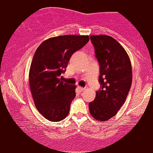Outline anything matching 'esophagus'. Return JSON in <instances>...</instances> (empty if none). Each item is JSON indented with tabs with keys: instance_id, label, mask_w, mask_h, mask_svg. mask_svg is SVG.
Instances as JSON below:
<instances>
[{
	"instance_id": "34e87169",
	"label": "esophagus",
	"mask_w": 153,
	"mask_h": 153,
	"mask_svg": "<svg viewBox=\"0 0 153 153\" xmlns=\"http://www.w3.org/2000/svg\"><path fill=\"white\" fill-rule=\"evenodd\" d=\"M77 88H78V89L80 91H84L86 89V88H83V87H81V86H78V87H77Z\"/></svg>"
}]
</instances>
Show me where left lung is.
I'll use <instances>...</instances> for the list:
<instances>
[{
  "mask_svg": "<svg viewBox=\"0 0 153 153\" xmlns=\"http://www.w3.org/2000/svg\"><path fill=\"white\" fill-rule=\"evenodd\" d=\"M91 40L100 66L101 86L89 103V111L94 119L105 122L126 100L132 83L131 63L124 48L110 36L92 35Z\"/></svg>",
  "mask_w": 153,
  "mask_h": 153,
  "instance_id": "8db88e82",
  "label": "left lung"
}]
</instances>
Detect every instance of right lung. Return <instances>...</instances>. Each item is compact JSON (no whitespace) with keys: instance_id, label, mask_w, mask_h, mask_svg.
Listing matches in <instances>:
<instances>
[{"instance_id":"obj_1","label":"right lung","mask_w":153,"mask_h":153,"mask_svg":"<svg viewBox=\"0 0 153 153\" xmlns=\"http://www.w3.org/2000/svg\"><path fill=\"white\" fill-rule=\"evenodd\" d=\"M89 41L86 35L51 37L35 51L29 71V85L34 103L41 114L52 122L65 119L76 97V86L59 78L70 58Z\"/></svg>"}]
</instances>
